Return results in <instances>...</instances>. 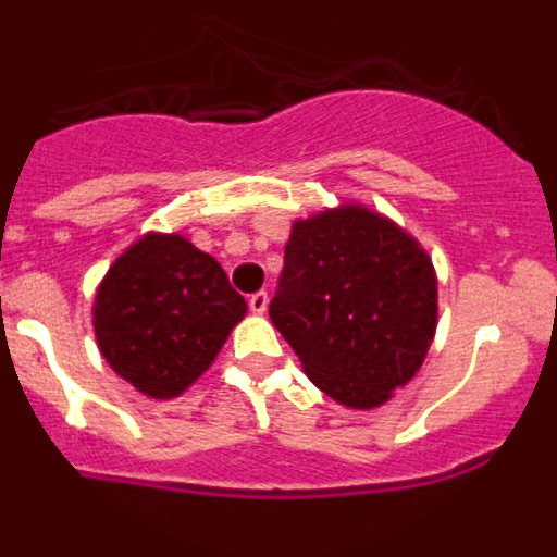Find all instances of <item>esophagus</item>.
Returning a JSON list of instances; mask_svg holds the SVG:
<instances>
[{
    "instance_id": "34e87169",
    "label": "esophagus",
    "mask_w": 557,
    "mask_h": 557,
    "mask_svg": "<svg viewBox=\"0 0 557 557\" xmlns=\"http://www.w3.org/2000/svg\"><path fill=\"white\" fill-rule=\"evenodd\" d=\"M268 304H270L268 293H253V295H250V298H248L250 312H256V314H264V312H268Z\"/></svg>"
}]
</instances>
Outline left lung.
<instances>
[{
    "instance_id": "left-lung-1",
    "label": "left lung",
    "mask_w": 557,
    "mask_h": 557,
    "mask_svg": "<svg viewBox=\"0 0 557 557\" xmlns=\"http://www.w3.org/2000/svg\"><path fill=\"white\" fill-rule=\"evenodd\" d=\"M270 321L304 373L351 410L391 401L437 326V278L416 236L359 203L295 220Z\"/></svg>"
}]
</instances>
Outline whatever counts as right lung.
Returning a JSON list of instances; mask_svg holds the SVG:
<instances>
[{
  "instance_id": "add662e5",
  "label": "right lung",
  "mask_w": 557,
  "mask_h": 557,
  "mask_svg": "<svg viewBox=\"0 0 557 557\" xmlns=\"http://www.w3.org/2000/svg\"><path fill=\"white\" fill-rule=\"evenodd\" d=\"M245 312L218 259L181 234L136 239L108 268L91 309L106 362L150 398L181 396Z\"/></svg>"
}]
</instances>
